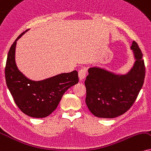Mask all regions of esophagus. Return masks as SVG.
Instances as JSON below:
<instances>
[{"mask_svg":"<svg viewBox=\"0 0 151 151\" xmlns=\"http://www.w3.org/2000/svg\"><path fill=\"white\" fill-rule=\"evenodd\" d=\"M78 76H79V79L82 81L85 78V76H86V69L85 68H81V70H79L78 72Z\"/></svg>","mask_w":151,"mask_h":151,"instance_id":"1","label":"esophagus"}]
</instances>
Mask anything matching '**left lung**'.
I'll use <instances>...</instances> for the list:
<instances>
[{"label":"left lung","instance_id":"left-lung-1","mask_svg":"<svg viewBox=\"0 0 151 151\" xmlns=\"http://www.w3.org/2000/svg\"><path fill=\"white\" fill-rule=\"evenodd\" d=\"M130 49L135 59L127 73H116L99 66L91 67L85 81V102L96 117L113 118L130 109L138 96L145 78V65L140 48L135 41Z\"/></svg>","mask_w":151,"mask_h":151}]
</instances>
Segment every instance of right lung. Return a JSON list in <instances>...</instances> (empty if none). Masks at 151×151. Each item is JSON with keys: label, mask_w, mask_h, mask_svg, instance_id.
Segmentation results:
<instances>
[{"label": "right lung", "mask_w": 151, "mask_h": 151, "mask_svg": "<svg viewBox=\"0 0 151 151\" xmlns=\"http://www.w3.org/2000/svg\"><path fill=\"white\" fill-rule=\"evenodd\" d=\"M27 31L17 37L9 50L5 70V81L19 109L32 118H42L57 109L66 91L78 83V71L73 70L42 81L28 78L19 70L15 61L17 41Z\"/></svg>", "instance_id": "obj_1"}]
</instances>
